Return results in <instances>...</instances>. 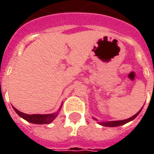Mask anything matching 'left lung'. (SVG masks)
Returning a JSON list of instances; mask_svg holds the SVG:
<instances>
[{"label":"left lung","instance_id":"left-lung-1","mask_svg":"<svg viewBox=\"0 0 154 154\" xmlns=\"http://www.w3.org/2000/svg\"><path fill=\"white\" fill-rule=\"evenodd\" d=\"M140 110H141V109H140ZM140 110L138 113H136L135 115L133 116L132 117L128 118V119H126V120H122V121H111V122H98L100 124V125H103V126H105V127H117V126H121V125H123V124L127 123V122H128L134 120L137 116L139 115L140 112ZM93 119L97 121V119H96V118H94V117H93Z\"/></svg>","mask_w":154,"mask_h":154}]
</instances>
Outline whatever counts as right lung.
<instances>
[{"label": "right lung", "instance_id": "right-lung-1", "mask_svg": "<svg viewBox=\"0 0 154 154\" xmlns=\"http://www.w3.org/2000/svg\"><path fill=\"white\" fill-rule=\"evenodd\" d=\"M62 106H61V108H62ZM13 108H14V109L15 110V112L20 116V117L24 118L25 120H26V121L29 122L35 123V124H48V123H51V122L56 118V116L58 115L57 112H56V113H53V114H46V115H40V114L28 115V114H25V113H23V112H20V110L15 109L14 107H13ZM61 108H60V109H61ZM60 109H58V111L60 110Z\"/></svg>", "mask_w": 154, "mask_h": 154}]
</instances>
